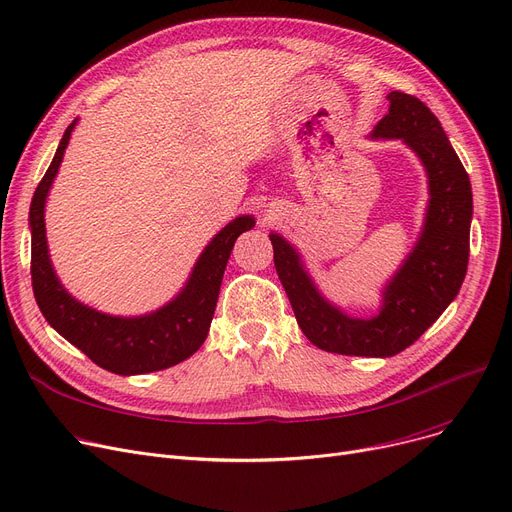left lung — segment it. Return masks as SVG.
Here are the masks:
<instances>
[{
  "label": "left lung",
  "instance_id": "1",
  "mask_svg": "<svg viewBox=\"0 0 512 512\" xmlns=\"http://www.w3.org/2000/svg\"><path fill=\"white\" fill-rule=\"evenodd\" d=\"M390 110L373 139H402L427 172L429 205L413 253L384 288L382 311L348 317L321 297L290 242L272 232L274 265L299 328L321 351L355 357H392L411 346L461 290L469 263L473 195L469 174L440 120L413 95L392 91Z\"/></svg>",
  "mask_w": 512,
  "mask_h": 512
}]
</instances>
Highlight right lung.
<instances>
[{"label":"right lung","mask_w":512,"mask_h":512,"mask_svg":"<svg viewBox=\"0 0 512 512\" xmlns=\"http://www.w3.org/2000/svg\"><path fill=\"white\" fill-rule=\"evenodd\" d=\"M74 126L76 120L66 128L31 201V278L37 305L53 330L107 371L139 375L168 369L197 353L205 342L234 242L255 226V220L251 215H240L215 234L178 297L149 315L114 317L78 303L53 272L45 238V199Z\"/></svg>","instance_id":"right-lung-1"}]
</instances>
